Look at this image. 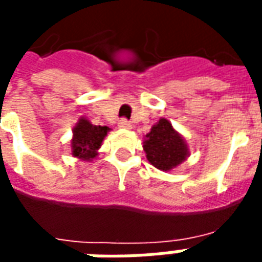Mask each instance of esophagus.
<instances>
[{"label":"esophagus","instance_id":"1","mask_svg":"<svg viewBox=\"0 0 262 262\" xmlns=\"http://www.w3.org/2000/svg\"><path fill=\"white\" fill-rule=\"evenodd\" d=\"M118 126H119V127H122V129H132V123L127 121V119H125V118L119 121Z\"/></svg>","mask_w":262,"mask_h":262}]
</instances>
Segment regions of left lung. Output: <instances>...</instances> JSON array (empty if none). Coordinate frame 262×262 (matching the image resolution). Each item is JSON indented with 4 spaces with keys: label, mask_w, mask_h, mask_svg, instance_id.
<instances>
[{
    "label": "left lung",
    "mask_w": 262,
    "mask_h": 262,
    "mask_svg": "<svg viewBox=\"0 0 262 262\" xmlns=\"http://www.w3.org/2000/svg\"><path fill=\"white\" fill-rule=\"evenodd\" d=\"M143 148L151 165L165 172L180 165L190 156L185 139L165 118L152 125L150 133L144 137Z\"/></svg>",
    "instance_id": "left-lung-1"
}]
</instances>
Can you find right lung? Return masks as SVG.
Masks as SVG:
<instances>
[{
  "mask_svg": "<svg viewBox=\"0 0 262 262\" xmlns=\"http://www.w3.org/2000/svg\"><path fill=\"white\" fill-rule=\"evenodd\" d=\"M73 137L71 140L72 156L82 161H93L98 156V150L106 133L108 126H96L86 118H80L73 127Z\"/></svg>",
  "mask_w": 262,
  "mask_h": 262,
  "instance_id": "1",
  "label": "right lung"
}]
</instances>
